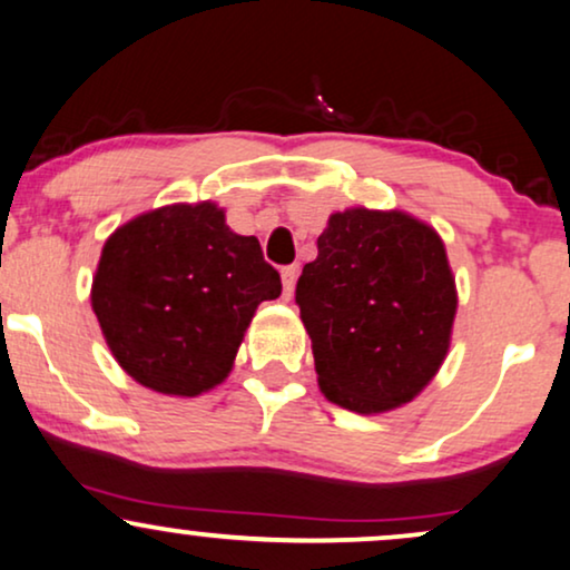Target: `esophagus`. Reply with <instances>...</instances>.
<instances>
[{
  "label": "esophagus",
  "instance_id": "esophagus-1",
  "mask_svg": "<svg viewBox=\"0 0 570 570\" xmlns=\"http://www.w3.org/2000/svg\"><path fill=\"white\" fill-rule=\"evenodd\" d=\"M297 273L299 268L297 265H286L284 271H281V284H284V297L289 299L294 294V284H297Z\"/></svg>",
  "mask_w": 570,
  "mask_h": 570
}]
</instances>
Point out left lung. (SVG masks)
I'll use <instances>...</instances> for the list:
<instances>
[{"mask_svg": "<svg viewBox=\"0 0 570 570\" xmlns=\"http://www.w3.org/2000/svg\"><path fill=\"white\" fill-rule=\"evenodd\" d=\"M318 386L360 415L413 402L450 352L458 289L442 236L402 210L350 207L297 281Z\"/></svg>", "mask_w": 570, "mask_h": 570, "instance_id": "obj_1", "label": "left lung"}]
</instances>
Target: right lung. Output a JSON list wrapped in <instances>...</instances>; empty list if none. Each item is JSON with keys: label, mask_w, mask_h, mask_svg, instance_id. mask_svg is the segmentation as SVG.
Listing matches in <instances>:
<instances>
[{"label": "right lung", "mask_w": 570, "mask_h": 570, "mask_svg": "<svg viewBox=\"0 0 570 570\" xmlns=\"http://www.w3.org/2000/svg\"><path fill=\"white\" fill-rule=\"evenodd\" d=\"M278 294V271L255 236L234 234L210 199L176 202L107 236L91 309L128 376L197 397L228 379L257 305Z\"/></svg>", "instance_id": "right-lung-1"}]
</instances>
